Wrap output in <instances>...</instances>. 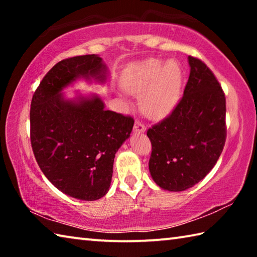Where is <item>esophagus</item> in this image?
I'll list each match as a JSON object with an SVG mask.
<instances>
[{
    "label": "esophagus",
    "instance_id": "34e87169",
    "mask_svg": "<svg viewBox=\"0 0 257 257\" xmlns=\"http://www.w3.org/2000/svg\"><path fill=\"white\" fill-rule=\"evenodd\" d=\"M134 130L136 133H144L146 130V127L144 125V123L142 122V121L136 120L135 121V125H134Z\"/></svg>",
    "mask_w": 257,
    "mask_h": 257
}]
</instances>
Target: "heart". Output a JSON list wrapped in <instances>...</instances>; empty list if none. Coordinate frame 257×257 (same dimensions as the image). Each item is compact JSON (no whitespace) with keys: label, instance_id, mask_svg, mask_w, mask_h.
I'll list each match as a JSON object with an SVG mask.
<instances>
[{"label":"heart","instance_id":"obj_1","mask_svg":"<svg viewBox=\"0 0 257 257\" xmlns=\"http://www.w3.org/2000/svg\"><path fill=\"white\" fill-rule=\"evenodd\" d=\"M122 87L129 94L142 95L141 108L146 116L160 119L172 111L179 98L181 72L175 62L163 67L159 60H149L124 71Z\"/></svg>","mask_w":257,"mask_h":257}]
</instances>
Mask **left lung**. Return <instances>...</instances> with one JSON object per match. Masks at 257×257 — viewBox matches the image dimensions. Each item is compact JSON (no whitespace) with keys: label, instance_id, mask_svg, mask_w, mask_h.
<instances>
[{"label":"left lung","instance_id":"8db88e82","mask_svg":"<svg viewBox=\"0 0 257 257\" xmlns=\"http://www.w3.org/2000/svg\"><path fill=\"white\" fill-rule=\"evenodd\" d=\"M190 73L179 102L147 130L151 176L161 188H190L210 172L227 138L225 95L201 59L188 56Z\"/></svg>","mask_w":257,"mask_h":257}]
</instances>
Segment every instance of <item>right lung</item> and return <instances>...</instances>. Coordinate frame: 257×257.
Segmentation results:
<instances>
[{"label": "right lung", "instance_id": "obj_1", "mask_svg": "<svg viewBox=\"0 0 257 257\" xmlns=\"http://www.w3.org/2000/svg\"><path fill=\"white\" fill-rule=\"evenodd\" d=\"M79 76L105 79L102 59L72 56L46 73L30 104V143L42 172L56 188L95 201L107 193L115 153L130 136L134 118L104 110L96 96L66 101L61 90Z\"/></svg>", "mask_w": 257, "mask_h": 257}]
</instances>
